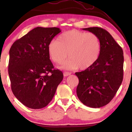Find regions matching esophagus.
Masks as SVG:
<instances>
[{
  "label": "esophagus",
  "mask_w": 132,
  "mask_h": 132,
  "mask_svg": "<svg viewBox=\"0 0 132 132\" xmlns=\"http://www.w3.org/2000/svg\"><path fill=\"white\" fill-rule=\"evenodd\" d=\"M71 73L70 72H67V71H65L64 72V76L66 77V76H70L71 75Z\"/></svg>",
  "instance_id": "obj_1"
}]
</instances>
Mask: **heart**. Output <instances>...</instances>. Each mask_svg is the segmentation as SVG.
Returning a JSON list of instances; mask_svg holds the SVG:
<instances>
[{
  "mask_svg": "<svg viewBox=\"0 0 132 132\" xmlns=\"http://www.w3.org/2000/svg\"><path fill=\"white\" fill-rule=\"evenodd\" d=\"M48 53L54 62L61 64L68 56L70 58L63 65L65 69H88L96 62L100 53L98 37L76 29L61 34L57 41L48 45Z\"/></svg>",
  "mask_w": 132,
  "mask_h": 132,
  "instance_id": "b5f03b06",
  "label": "heart"
}]
</instances>
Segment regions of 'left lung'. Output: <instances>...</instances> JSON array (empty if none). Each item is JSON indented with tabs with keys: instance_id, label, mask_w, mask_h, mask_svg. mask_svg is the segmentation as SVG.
Segmentation results:
<instances>
[{
	"instance_id": "1",
	"label": "left lung",
	"mask_w": 132,
	"mask_h": 132,
	"mask_svg": "<svg viewBox=\"0 0 132 132\" xmlns=\"http://www.w3.org/2000/svg\"><path fill=\"white\" fill-rule=\"evenodd\" d=\"M97 35L101 50L96 62L75 75L79 79L76 93L85 105L98 108L115 96L123 79V51L108 31L98 27L82 29Z\"/></svg>"
}]
</instances>
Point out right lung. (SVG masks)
Listing matches in <instances>:
<instances>
[{
    "mask_svg": "<svg viewBox=\"0 0 132 132\" xmlns=\"http://www.w3.org/2000/svg\"><path fill=\"white\" fill-rule=\"evenodd\" d=\"M61 32L58 28L37 27L16 40L10 48L8 74L11 89L26 107H46L62 80V72L53 69L47 50L48 44Z\"/></svg>",
    "mask_w": 132,
    "mask_h": 132,
    "instance_id": "right-lung-1",
    "label": "right lung"
}]
</instances>
